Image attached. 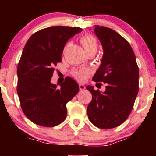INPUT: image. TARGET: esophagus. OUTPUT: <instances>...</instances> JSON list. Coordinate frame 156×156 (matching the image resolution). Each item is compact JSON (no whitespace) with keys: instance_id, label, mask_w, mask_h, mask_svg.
I'll list each match as a JSON object with an SVG mask.
<instances>
[{"instance_id":"34e87169","label":"esophagus","mask_w":156,"mask_h":156,"mask_svg":"<svg viewBox=\"0 0 156 156\" xmlns=\"http://www.w3.org/2000/svg\"><path fill=\"white\" fill-rule=\"evenodd\" d=\"M79 87H80V90H84V89H85V86H84V84H79Z\"/></svg>"}]
</instances>
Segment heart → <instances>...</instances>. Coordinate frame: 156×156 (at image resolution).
Returning a JSON list of instances; mask_svg holds the SVG:
<instances>
[{"instance_id":"obj_1","label":"heart","mask_w":156,"mask_h":156,"mask_svg":"<svg viewBox=\"0 0 156 156\" xmlns=\"http://www.w3.org/2000/svg\"><path fill=\"white\" fill-rule=\"evenodd\" d=\"M80 42L82 43L83 48H84L87 53L92 50H97V41L94 37L91 35H85L82 36L80 39ZM72 74L75 77L78 81H84L88 77L89 74V71L85 68H81V69H75L72 71Z\"/></svg>"}]
</instances>
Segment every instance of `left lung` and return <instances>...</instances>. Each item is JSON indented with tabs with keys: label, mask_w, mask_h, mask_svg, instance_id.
<instances>
[{
	"label": "left lung",
	"mask_w": 156,
	"mask_h": 156,
	"mask_svg": "<svg viewBox=\"0 0 156 156\" xmlns=\"http://www.w3.org/2000/svg\"><path fill=\"white\" fill-rule=\"evenodd\" d=\"M94 33L104 54L92 80L107 84L103 93L91 86L86 87L92 94L87 112L95 126L110 129L123 123L131 114L138 92L139 71L135 54L126 40L114 30L98 25Z\"/></svg>",
	"instance_id": "left-lung-1"
}]
</instances>
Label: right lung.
<instances>
[{
  "mask_svg": "<svg viewBox=\"0 0 156 156\" xmlns=\"http://www.w3.org/2000/svg\"><path fill=\"white\" fill-rule=\"evenodd\" d=\"M82 31L78 27H47L33 34L25 44L17 69V92L23 113L35 124L53 127L66 119V104L78 93L79 85L67 77L58 89L50 80L65 44Z\"/></svg>",
  "mask_w": 156,
  "mask_h": 156,
  "instance_id": "obj_1",
  "label": "right lung"
}]
</instances>
